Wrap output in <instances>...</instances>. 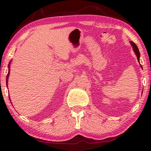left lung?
<instances>
[{"label":"left lung","instance_id":"left-lung-1","mask_svg":"<svg viewBox=\"0 0 151 151\" xmlns=\"http://www.w3.org/2000/svg\"><path fill=\"white\" fill-rule=\"evenodd\" d=\"M130 44H131V45H132V48H133V50H134L136 55H137V57L138 61L140 63V52H139V50H138V49L137 47V46L136 45V44L134 43H133L132 41H130Z\"/></svg>","mask_w":151,"mask_h":151}]
</instances>
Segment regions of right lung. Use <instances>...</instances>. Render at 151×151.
<instances>
[{"instance_id":"1","label":"right lung","mask_w":151,"mask_h":151,"mask_svg":"<svg viewBox=\"0 0 151 151\" xmlns=\"http://www.w3.org/2000/svg\"><path fill=\"white\" fill-rule=\"evenodd\" d=\"M11 61H10L9 63V65H8V67H9V72H8V74H7V76H6V86H8V79H9V73H10V64H11ZM7 87H8V86H7ZM10 101H11V99H10Z\"/></svg>"}]
</instances>
